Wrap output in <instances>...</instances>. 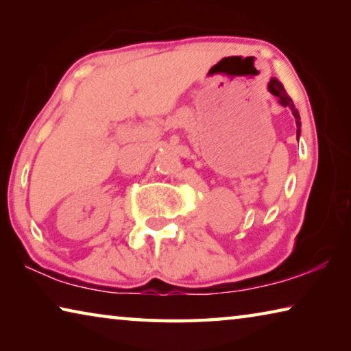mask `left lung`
<instances>
[{
    "label": "left lung",
    "mask_w": 351,
    "mask_h": 351,
    "mask_svg": "<svg viewBox=\"0 0 351 351\" xmlns=\"http://www.w3.org/2000/svg\"><path fill=\"white\" fill-rule=\"evenodd\" d=\"M268 90L271 91L272 96H276L278 99V102H280L282 106H288V108L293 111V116L295 119V125H297V136L300 133V116H299V111L295 110V106L293 104V100L288 96V93L285 91V88L280 82L277 79H271L269 80V85H268Z\"/></svg>",
    "instance_id": "8db88e82"
}]
</instances>
